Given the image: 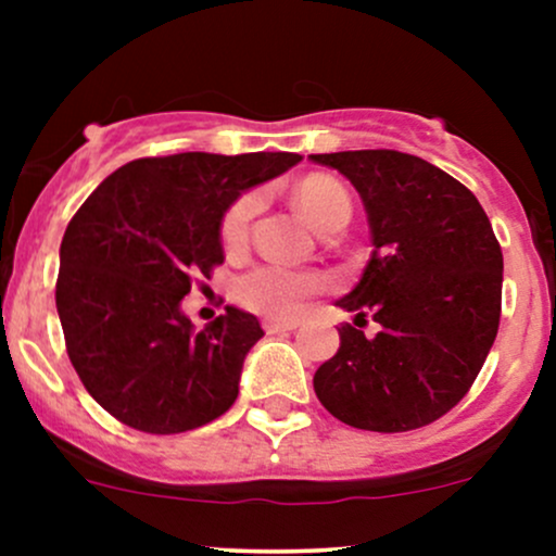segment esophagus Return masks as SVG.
Instances as JSON below:
<instances>
[{"mask_svg": "<svg viewBox=\"0 0 556 556\" xmlns=\"http://www.w3.org/2000/svg\"><path fill=\"white\" fill-rule=\"evenodd\" d=\"M264 329H266V334H279V331H292V329H295V324H292V321H277V318H266Z\"/></svg>", "mask_w": 556, "mask_h": 556, "instance_id": "obj_1", "label": "esophagus"}]
</instances>
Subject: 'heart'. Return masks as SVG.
<instances>
[{
	"instance_id": "heart-1",
	"label": "heart",
	"mask_w": 556,
	"mask_h": 556,
	"mask_svg": "<svg viewBox=\"0 0 556 556\" xmlns=\"http://www.w3.org/2000/svg\"><path fill=\"white\" fill-rule=\"evenodd\" d=\"M292 198H295L300 216L321 235L340 229L353 212L348 188L331 175L303 177L292 190ZM256 208V193L240 195L227 208L225 219H222V240L227 248H240L248 240V229H251ZM324 287H327V277L318 271H295L285 269V266L264 264L242 274L235 285V298L261 316L290 318L298 316L305 308V303L318 295Z\"/></svg>"
}]
</instances>
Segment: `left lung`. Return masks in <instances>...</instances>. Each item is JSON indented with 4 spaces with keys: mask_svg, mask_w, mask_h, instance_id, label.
I'll return each instance as SVG.
<instances>
[{
    "mask_svg": "<svg viewBox=\"0 0 556 556\" xmlns=\"http://www.w3.org/2000/svg\"><path fill=\"white\" fill-rule=\"evenodd\" d=\"M355 185L374 253L337 305L379 334L340 327V350L314 376L342 424L397 433L460 402L486 361L502 314V248L478 198L426 159L402 151L311 154Z\"/></svg>",
    "mask_w": 556,
    "mask_h": 556,
    "instance_id": "obj_1",
    "label": "left lung"
}]
</instances>
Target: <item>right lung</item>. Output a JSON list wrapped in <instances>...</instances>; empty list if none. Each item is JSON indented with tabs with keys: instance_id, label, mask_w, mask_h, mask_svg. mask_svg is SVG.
Instances as JSON below:
<instances>
[{
	"instance_id": "add662e5",
	"label": "right lung",
	"mask_w": 556,
	"mask_h": 556,
	"mask_svg": "<svg viewBox=\"0 0 556 556\" xmlns=\"http://www.w3.org/2000/svg\"><path fill=\"white\" fill-rule=\"evenodd\" d=\"M300 159L287 151L136 159L70 219L56 314L83 387L119 424L182 433L238 400L242 361L264 337L258 318L227 305L193 331L180 300L225 261L222 216L242 190Z\"/></svg>"
}]
</instances>
